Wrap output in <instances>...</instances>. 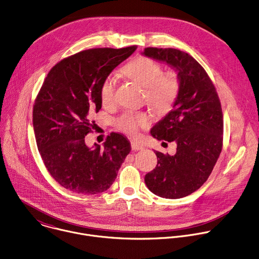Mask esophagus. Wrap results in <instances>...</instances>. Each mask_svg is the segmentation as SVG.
Returning <instances> with one entry per match:
<instances>
[{
    "instance_id": "34e87169",
    "label": "esophagus",
    "mask_w": 259,
    "mask_h": 259,
    "mask_svg": "<svg viewBox=\"0 0 259 259\" xmlns=\"http://www.w3.org/2000/svg\"><path fill=\"white\" fill-rule=\"evenodd\" d=\"M131 147H132V150H141L144 148V146L136 141H131Z\"/></svg>"
}]
</instances>
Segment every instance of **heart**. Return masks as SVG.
Segmentation results:
<instances>
[{"label": "heart", "instance_id": "1", "mask_svg": "<svg viewBox=\"0 0 259 259\" xmlns=\"http://www.w3.org/2000/svg\"><path fill=\"white\" fill-rule=\"evenodd\" d=\"M161 65L144 56H138L131 60L125 67L124 73L145 88L146 100L150 106L157 110H166L175 102L179 92V80L174 73H161ZM115 95V78L106 77L100 89V99L103 105L113 103ZM120 128L130 134L136 135L139 128L149 125V118L143 114L126 113L118 121Z\"/></svg>", "mask_w": 259, "mask_h": 259}]
</instances>
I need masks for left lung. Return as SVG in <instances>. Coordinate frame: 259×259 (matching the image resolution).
<instances>
[{"label": "left lung", "mask_w": 259, "mask_h": 259, "mask_svg": "<svg viewBox=\"0 0 259 259\" xmlns=\"http://www.w3.org/2000/svg\"><path fill=\"white\" fill-rule=\"evenodd\" d=\"M142 54L178 73L179 92L170 110L150 130L157 140L177 143L175 155L155 151L156 167L145 184L154 195L181 199L200 189L222 150L223 114L216 89L202 65L175 48L147 47Z\"/></svg>", "instance_id": "left-lung-1"}]
</instances>
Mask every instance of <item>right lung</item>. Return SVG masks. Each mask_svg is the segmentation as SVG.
Here are the masks:
<instances>
[{
  "mask_svg": "<svg viewBox=\"0 0 259 259\" xmlns=\"http://www.w3.org/2000/svg\"><path fill=\"white\" fill-rule=\"evenodd\" d=\"M136 46L95 48L62 59L48 72L33 107V128L42 160L64 189L82 195L107 191L131 150L127 137L111 133L104 145L90 147V115L102 108L106 77Z\"/></svg>",
  "mask_w": 259,
  "mask_h": 259,
  "instance_id": "right-lung-1",
  "label": "right lung"
}]
</instances>
